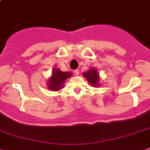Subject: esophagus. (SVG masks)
Wrapping results in <instances>:
<instances>
[{
	"label": "esophagus",
	"instance_id": "esophagus-1",
	"mask_svg": "<svg viewBox=\"0 0 150 150\" xmlns=\"http://www.w3.org/2000/svg\"><path fill=\"white\" fill-rule=\"evenodd\" d=\"M79 70H74V74H75V75L76 76H79Z\"/></svg>",
	"mask_w": 150,
	"mask_h": 150
}]
</instances>
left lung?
I'll return each instance as SVG.
<instances>
[{"instance_id":"1","label":"left lung","mask_w":150,"mask_h":150,"mask_svg":"<svg viewBox=\"0 0 150 150\" xmlns=\"http://www.w3.org/2000/svg\"><path fill=\"white\" fill-rule=\"evenodd\" d=\"M83 77L86 79L89 83L93 87H98L100 86V77L99 76V73L96 69L91 67L86 72H83Z\"/></svg>"}]
</instances>
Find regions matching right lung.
<instances>
[{
    "label": "right lung",
    "mask_w": 150,
    "mask_h": 150,
    "mask_svg": "<svg viewBox=\"0 0 150 150\" xmlns=\"http://www.w3.org/2000/svg\"><path fill=\"white\" fill-rule=\"evenodd\" d=\"M71 76V72H63L59 68H54L51 76L47 80V88L52 91H59L64 88L65 81Z\"/></svg>",
    "instance_id": "right-lung-1"
}]
</instances>
